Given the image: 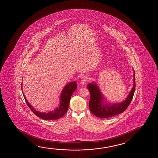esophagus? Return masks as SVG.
<instances>
[{"mask_svg":"<svg viewBox=\"0 0 158 158\" xmlns=\"http://www.w3.org/2000/svg\"><path fill=\"white\" fill-rule=\"evenodd\" d=\"M89 78L87 75H83V77L81 78L80 83H82L83 84H86L89 81Z\"/></svg>","mask_w":158,"mask_h":158,"instance_id":"obj_1","label":"esophagus"}]
</instances>
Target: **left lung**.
Segmentation results:
<instances>
[{
    "label": "left lung",
    "instance_id": "left-lung-1",
    "mask_svg": "<svg viewBox=\"0 0 158 158\" xmlns=\"http://www.w3.org/2000/svg\"><path fill=\"white\" fill-rule=\"evenodd\" d=\"M134 72L133 87L126 100L119 103L105 105L103 95L98 86L94 82L88 84V90L91 95L89 108L92 114L100 118H107L122 113L127 109L132 100L135 90V73Z\"/></svg>",
    "mask_w": 158,
    "mask_h": 158
}]
</instances>
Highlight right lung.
<instances>
[{
  "label": "right lung",
  "mask_w": 158,
  "mask_h": 158,
  "mask_svg": "<svg viewBox=\"0 0 158 158\" xmlns=\"http://www.w3.org/2000/svg\"><path fill=\"white\" fill-rule=\"evenodd\" d=\"M76 81H73L67 84L64 86V88H63V90L61 92L60 96V103L59 106L56 109L53 110V111L48 113H40L38 111H36V110L34 109V108L32 107V106L29 104V102L27 101L24 94L23 96L29 109H31L32 112L34 114H35L37 117L44 120H56L63 117L67 111L71 96L73 94V92L76 90ZM21 89L22 90V86H21Z\"/></svg>",
  "instance_id": "right-lung-1"
}]
</instances>
